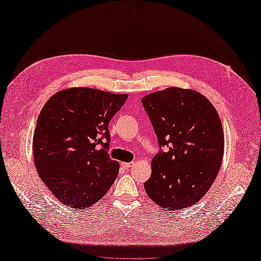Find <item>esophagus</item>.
Segmentation results:
<instances>
[{"instance_id":"obj_1","label":"esophagus","mask_w":261,"mask_h":261,"mask_svg":"<svg viewBox=\"0 0 261 261\" xmlns=\"http://www.w3.org/2000/svg\"><path fill=\"white\" fill-rule=\"evenodd\" d=\"M134 164H135L134 162H122V167L124 169H129L130 167H133Z\"/></svg>"}]
</instances>
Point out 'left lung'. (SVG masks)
Listing matches in <instances>:
<instances>
[{
	"instance_id": "1",
	"label": "left lung",
	"mask_w": 261,
	"mask_h": 261,
	"mask_svg": "<svg viewBox=\"0 0 261 261\" xmlns=\"http://www.w3.org/2000/svg\"><path fill=\"white\" fill-rule=\"evenodd\" d=\"M160 148L144 184L158 206L174 211L198 202L215 181L224 135L217 110L201 93L170 87L141 99Z\"/></svg>"
}]
</instances>
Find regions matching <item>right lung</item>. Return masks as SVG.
<instances>
[{
  "mask_svg": "<svg viewBox=\"0 0 261 261\" xmlns=\"http://www.w3.org/2000/svg\"><path fill=\"white\" fill-rule=\"evenodd\" d=\"M127 97L76 87L55 93L39 114L33 143L36 169L68 208L90 207L114 183L120 164L108 153L109 122Z\"/></svg>",
  "mask_w": 261,
  "mask_h": 261,
  "instance_id": "right-lung-1",
  "label": "right lung"
}]
</instances>
